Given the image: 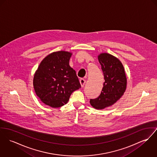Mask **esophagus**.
Returning a JSON list of instances; mask_svg holds the SVG:
<instances>
[{"label": "esophagus", "instance_id": "34e87169", "mask_svg": "<svg viewBox=\"0 0 157 157\" xmlns=\"http://www.w3.org/2000/svg\"><path fill=\"white\" fill-rule=\"evenodd\" d=\"M79 82H80V84L81 85V86H82V87H83V86H84L85 82H86V81L84 79L81 78V79L79 80Z\"/></svg>", "mask_w": 157, "mask_h": 157}]
</instances>
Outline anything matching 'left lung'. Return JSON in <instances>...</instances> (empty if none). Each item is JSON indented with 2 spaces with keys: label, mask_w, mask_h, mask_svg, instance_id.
Masks as SVG:
<instances>
[{
  "label": "left lung",
  "mask_w": 157,
  "mask_h": 157,
  "mask_svg": "<svg viewBox=\"0 0 157 157\" xmlns=\"http://www.w3.org/2000/svg\"><path fill=\"white\" fill-rule=\"evenodd\" d=\"M103 73L105 82L99 96L90 99L91 105L97 109H103L115 103L124 94L127 78L123 65L115 57L101 53L98 56Z\"/></svg>",
  "instance_id": "1"
}]
</instances>
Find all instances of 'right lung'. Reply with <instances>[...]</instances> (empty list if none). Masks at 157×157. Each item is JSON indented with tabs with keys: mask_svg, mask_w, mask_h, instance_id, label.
I'll return each instance as SVG.
<instances>
[{
	"mask_svg": "<svg viewBox=\"0 0 157 157\" xmlns=\"http://www.w3.org/2000/svg\"><path fill=\"white\" fill-rule=\"evenodd\" d=\"M72 53L61 51L47 56L34 76L36 95L45 105L59 108L67 103L73 92L81 84L76 72L69 66Z\"/></svg>",
	"mask_w": 157,
	"mask_h": 157,
	"instance_id": "add662e5",
	"label": "right lung"
}]
</instances>
